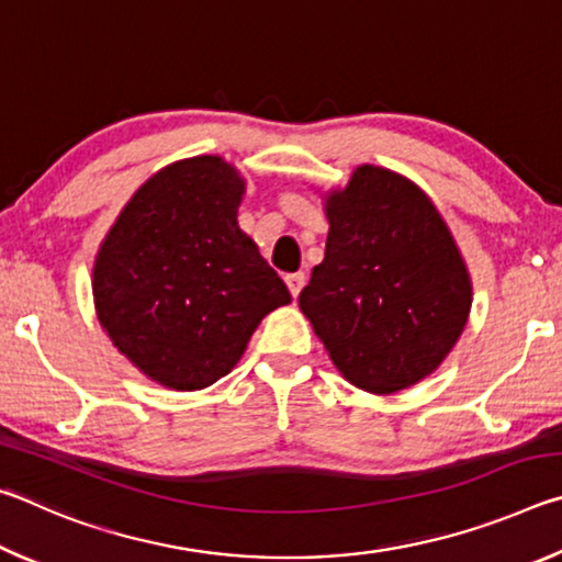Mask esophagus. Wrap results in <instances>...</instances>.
I'll return each instance as SVG.
<instances>
[{"instance_id":"obj_1","label":"esophagus","mask_w":562,"mask_h":562,"mask_svg":"<svg viewBox=\"0 0 562 562\" xmlns=\"http://www.w3.org/2000/svg\"><path fill=\"white\" fill-rule=\"evenodd\" d=\"M284 282H288L292 297L297 300L302 288H304V274H302V272H292V274H288V278H284Z\"/></svg>"}]
</instances>
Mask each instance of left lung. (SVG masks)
I'll use <instances>...</instances> for the list:
<instances>
[{"mask_svg":"<svg viewBox=\"0 0 562 562\" xmlns=\"http://www.w3.org/2000/svg\"><path fill=\"white\" fill-rule=\"evenodd\" d=\"M327 217L302 312L355 386L394 394L416 384L453 349L471 310L449 227L412 180L376 166L355 170Z\"/></svg>","mask_w":562,"mask_h":562,"instance_id":"1","label":"left lung"}]
</instances>
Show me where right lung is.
<instances>
[{"instance_id": "right-lung-1", "label": "right lung", "mask_w": 562, "mask_h": 562, "mask_svg": "<svg viewBox=\"0 0 562 562\" xmlns=\"http://www.w3.org/2000/svg\"><path fill=\"white\" fill-rule=\"evenodd\" d=\"M243 180L215 156L180 160L140 186L93 265L99 322L164 386L195 392L243 357L290 292L237 227Z\"/></svg>"}]
</instances>
